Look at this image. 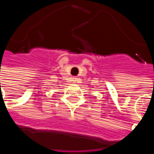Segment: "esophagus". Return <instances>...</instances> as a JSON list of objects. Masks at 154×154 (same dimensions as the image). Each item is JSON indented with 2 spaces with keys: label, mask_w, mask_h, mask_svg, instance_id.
<instances>
[{
  "label": "esophagus",
  "mask_w": 154,
  "mask_h": 154,
  "mask_svg": "<svg viewBox=\"0 0 154 154\" xmlns=\"http://www.w3.org/2000/svg\"><path fill=\"white\" fill-rule=\"evenodd\" d=\"M77 81V78H76V77H74V78H73V82H75V83H76Z\"/></svg>",
  "instance_id": "esophagus-1"
}]
</instances>
